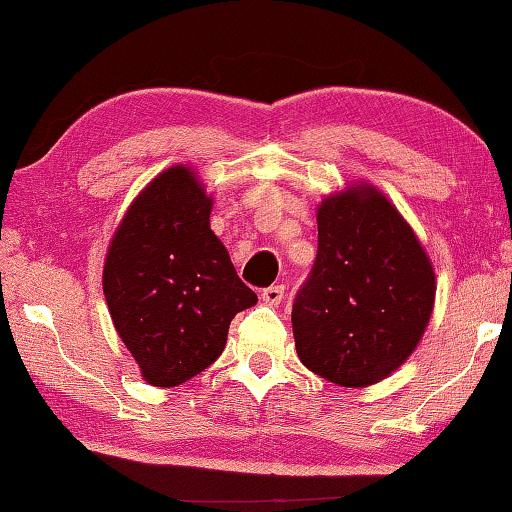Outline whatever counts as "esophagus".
Returning a JSON list of instances; mask_svg holds the SVG:
<instances>
[{
	"instance_id": "34e87169",
	"label": "esophagus",
	"mask_w": 512,
	"mask_h": 512,
	"mask_svg": "<svg viewBox=\"0 0 512 512\" xmlns=\"http://www.w3.org/2000/svg\"><path fill=\"white\" fill-rule=\"evenodd\" d=\"M281 299H284V286H268L262 290V301L268 306H279Z\"/></svg>"
}]
</instances>
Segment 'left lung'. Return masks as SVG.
I'll return each mask as SVG.
<instances>
[{
  "label": "left lung",
  "instance_id": "obj_1",
  "mask_svg": "<svg viewBox=\"0 0 512 512\" xmlns=\"http://www.w3.org/2000/svg\"><path fill=\"white\" fill-rule=\"evenodd\" d=\"M319 250L292 303L301 363L341 387L380 383L427 330L436 273L405 217L367 182L317 209Z\"/></svg>",
  "mask_w": 512,
  "mask_h": 512
}]
</instances>
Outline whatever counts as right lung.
<instances>
[{"label": "right lung", "mask_w": 512, "mask_h": 512, "mask_svg": "<svg viewBox=\"0 0 512 512\" xmlns=\"http://www.w3.org/2000/svg\"><path fill=\"white\" fill-rule=\"evenodd\" d=\"M211 206L191 167H169L138 193L107 248V308L154 387L204 372L224 352L235 314L257 303L211 231Z\"/></svg>", "instance_id": "1"}]
</instances>
